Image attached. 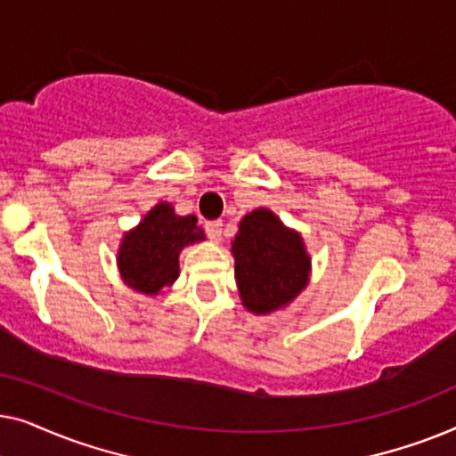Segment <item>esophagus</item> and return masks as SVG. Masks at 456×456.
I'll list each match as a JSON object with an SVG mask.
<instances>
[{"label": "esophagus", "instance_id": "obj_1", "mask_svg": "<svg viewBox=\"0 0 456 456\" xmlns=\"http://www.w3.org/2000/svg\"><path fill=\"white\" fill-rule=\"evenodd\" d=\"M222 220H214V222H205V232L214 242H220L222 240Z\"/></svg>", "mask_w": 456, "mask_h": 456}]
</instances>
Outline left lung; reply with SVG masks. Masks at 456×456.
<instances>
[{
    "mask_svg": "<svg viewBox=\"0 0 456 456\" xmlns=\"http://www.w3.org/2000/svg\"><path fill=\"white\" fill-rule=\"evenodd\" d=\"M232 253L242 305L253 314L284 307L307 286L309 257L301 236L284 228L272 211L245 216Z\"/></svg>",
    "mask_w": 456,
    "mask_h": 456,
    "instance_id": "1",
    "label": "left lung"
}]
</instances>
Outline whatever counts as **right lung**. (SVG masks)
Segmentation results:
<instances>
[{
	"label": "right lung",
	"instance_id": "right-lung-1",
	"mask_svg": "<svg viewBox=\"0 0 456 456\" xmlns=\"http://www.w3.org/2000/svg\"><path fill=\"white\" fill-rule=\"evenodd\" d=\"M197 240H203V232L197 228L195 216L180 217L172 205H155L122 242L118 265L124 282L145 295H158L178 278L183 247Z\"/></svg>",
	"mask_w": 456,
	"mask_h": 456
}]
</instances>
